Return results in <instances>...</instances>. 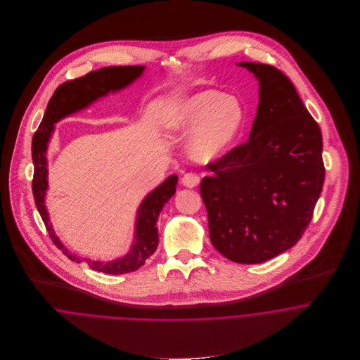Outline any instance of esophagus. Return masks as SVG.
Wrapping results in <instances>:
<instances>
[{
  "instance_id": "1",
  "label": "esophagus",
  "mask_w": 360,
  "mask_h": 360,
  "mask_svg": "<svg viewBox=\"0 0 360 360\" xmlns=\"http://www.w3.org/2000/svg\"><path fill=\"white\" fill-rule=\"evenodd\" d=\"M181 183L184 187H188V188H194L200 184V176L195 174V173H186L181 179Z\"/></svg>"
}]
</instances>
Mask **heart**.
Wrapping results in <instances>:
<instances>
[{"instance_id":"b5f03b06","label":"heart","mask_w":360,"mask_h":360,"mask_svg":"<svg viewBox=\"0 0 360 360\" xmlns=\"http://www.w3.org/2000/svg\"><path fill=\"white\" fill-rule=\"evenodd\" d=\"M245 113L241 101L216 90H205L177 103L166 112L165 126L174 133H191L188 154L197 160H213L238 137Z\"/></svg>"}]
</instances>
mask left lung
Masks as SVG:
<instances>
[{
  "instance_id": "1",
  "label": "left lung",
  "mask_w": 360,
  "mask_h": 360,
  "mask_svg": "<svg viewBox=\"0 0 360 360\" xmlns=\"http://www.w3.org/2000/svg\"><path fill=\"white\" fill-rule=\"evenodd\" d=\"M259 82L250 140L207 169L200 191L212 245L245 264L294 247L324 183L323 139L290 79L274 66L240 62Z\"/></svg>"
}]
</instances>
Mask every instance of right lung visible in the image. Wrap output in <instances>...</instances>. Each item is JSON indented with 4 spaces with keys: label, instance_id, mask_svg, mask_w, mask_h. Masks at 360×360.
Here are the masks:
<instances>
[{
    "label": "right lung",
    "instance_id": "add662e5",
    "mask_svg": "<svg viewBox=\"0 0 360 360\" xmlns=\"http://www.w3.org/2000/svg\"><path fill=\"white\" fill-rule=\"evenodd\" d=\"M144 70L146 66H109L60 84L47 105L44 117L32 140V159L34 165V176L32 183L33 195L52 243L70 260L76 263L86 262L90 269L103 271L105 274H124L134 271L154 254L159 243L156 221L162 207L174 195L179 177L176 174L169 176L143 200L137 209L133 244L124 257L108 262L93 260L72 254L53 231L46 206V194L49 190L47 150L55 130V123L66 116L86 109L108 94L117 93L129 87L144 73Z\"/></svg>",
    "mask_w": 360,
    "mask_h": 360
}]
</instances>
